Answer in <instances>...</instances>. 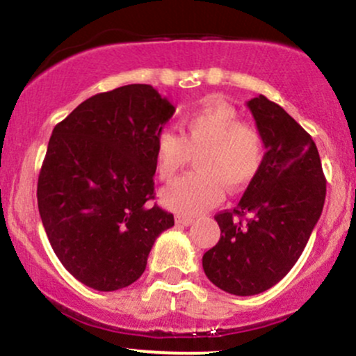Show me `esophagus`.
Here are the masks:
<instances>
[{
	"label": "esophagus",
	"mask_w": 356,
	"mask_h": 356,
	"mask_svg": "<svg viewBox=\"0 0 356 356\" xmlns=\"http://www.w3.org/2000/svg\"><path fill=\"white\" fill-rule=\"evenodd\" d=\"M195 220L191 217H183V215H177V223L178 225H183V227H188L193 223Z\"/></svg>",
	"instance_id": "34e87169"
}]
</instances>
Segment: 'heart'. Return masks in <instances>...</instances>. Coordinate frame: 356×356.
I'll return each instance as SVG.
<instances>
[{"label":"heart","mask_w":356,"mask_h":356,"mask_svg":"<svg viewBox=\"0 0 356 356\" xmlns=\"http://www.w3.org/2000/svg\"><path fill=\"white\" fill-rule=\"evenodd\" d=\"M179 136L163 131L154 143V168L161 181H171L197 156L198 171L177 179L161 191L166 209L198 215L222 202L225 186L241 191L261 173L266 145L261 131L241 122L234 107L207 101L179 119Z\"/></svg>","instance_id":"b5f03b06"}]
</instances>
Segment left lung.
Here are the masks:
<instances>
[{"label":"left lung","mask_w":356,"mask_h":356,"mask_svg":"<svg viewBox=\"0 0 356 356\" xmlns=\"http://www.w3.org/2000/svg\"><path fill=\"white\" fill-rule=\"evenodd\" d=\"M247 106L264 138V165L238 205L215 215L220 241L202 259L207 277L235 296L264 293L293 269L326 197L313 138L266 95Z\"/></svg>","instance_id":"1"}]
</instances>
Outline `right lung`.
Masks as SVG:
<instances>
[{
	"instance_id": "add662e5",
	"label": "right lung",
	"mask_w": 356,
	"mask_h": 356,
	"mask_svg": "<svg viewBox=\"0 0 356 356\" xmlns=\"http://www.w3.org/2000/svg\"><path fill=\"white\" fill-rule=\"evenodd\" d=\"M175 113L147 83L95 94L54 127L38 210L51 249L82 284L118 291L141 277L175 225L154 200V143Z\"/></svg>"
}]
</instances>
